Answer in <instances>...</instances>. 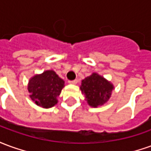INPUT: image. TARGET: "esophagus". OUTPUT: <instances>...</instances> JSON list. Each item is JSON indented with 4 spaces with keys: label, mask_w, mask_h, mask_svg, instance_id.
I'll return each instance as SVG.
<instances>
[{
    "label": "esophagus",
    "mask_w": 151,
    "mask_h": 151,
    "mask_svg": "<svg viewBox=\"0 0 151 151\" xmlns=\"http://www.w3.org/2000/svg\"><path fill=\"white\" fill-rule=\"evenodd\" d=\"M78 80L77 79H75V80H73V81H69V84H77L78 83Z\"/></svg>",
    "instance_id": "esophagus-1"
}]
</instances>
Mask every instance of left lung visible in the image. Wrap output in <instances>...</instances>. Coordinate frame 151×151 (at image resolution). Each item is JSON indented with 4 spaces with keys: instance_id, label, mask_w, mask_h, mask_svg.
<instances>
[{
    "instance_id": "8db88e82",
    "label": "left lung",
    "mask_w": 151,
    "mask_h": 151,
    "mask_svg": "<svg viewBox=\"0 0 151 151\" xmlns=\"http://www.w3.org/2000/svg\"><path fill=\"white\" fill-rule=\"evenodd\" d=\"M80 89L85 95L87 104L91 107L97 108L108 101L114 86L104 77L93 73L82 80Z\"/></svg>"
}]
</instances>
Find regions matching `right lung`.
Masks as SVG:
<instances>
[{
	"label": "right lung",
	"mask_w": 151,
	"mask_h": 151,
	"mask_svg": "<svg viewBox=\"0 0 151 151\" xmlns=\"http://www.w3.org/2000/svg\"><path fill=\"white\" fill-rule=\"evenodd\" d=\"M65 86L64 80L53 70L32 77L28 82L30 97L40 107L49 108L57 104V97Z\"/></svg>",
	"instance_id": "obj_1"
}]
</instances>
